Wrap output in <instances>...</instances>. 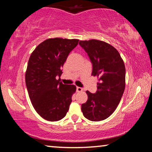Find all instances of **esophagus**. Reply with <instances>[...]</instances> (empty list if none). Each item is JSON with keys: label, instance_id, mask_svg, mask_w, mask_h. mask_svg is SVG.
<instances>
[{"label": "esophagus", "instance_id": "1", "mask_svg": "<svg viewBox=\"0 0 152 152\" xmlns=\"http://www.w3.org/2000/svg\"><path fill=\"white\" fill-rule=\"evenodd\" d=\"M82 91H83V89H82L81 87H78V86L76 87V91L78 92H80Z\"/></svg>", "mask_w": 152, "mask_h": 152}]
</instances>
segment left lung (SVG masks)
<instances>
[{"label": "left lung", "instance_id": "obj_1", "mask_svg": "<svg viewBox=\"0 0 152 152\" xmlns=\"http://www.w3.org/2000/svg\"><path fill=\"white\" fill-rule=\"evenodd\" d=\"M92 64V76H97V91H87L88 100L82 104L87 119L100 121L111 115L123 94L125 87V67L119 51L113 46L100 40L80 41Z\"/></svg>", "mask_w": 152, "mask_h": 152}]
</instances>
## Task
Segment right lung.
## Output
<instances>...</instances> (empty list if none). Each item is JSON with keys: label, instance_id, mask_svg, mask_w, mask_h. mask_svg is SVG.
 <instances>
[{"label": "right lung", "instance_id": "1", "mask_svg": "<svg viewBox=\"0 0 152 152\" xmlns=\"http://www.w3.org/2000/svg\"><path fill=\"white\" fill-rule=\"evenodd\" d=\"M78 39L51 38L37 46L31 54L25 73L29 99L38 114L49 121L66 116L76 87L56 79L70 51Z\"/></svg>", "mask_w": 152, "mask_h": 152}]
</instances>
